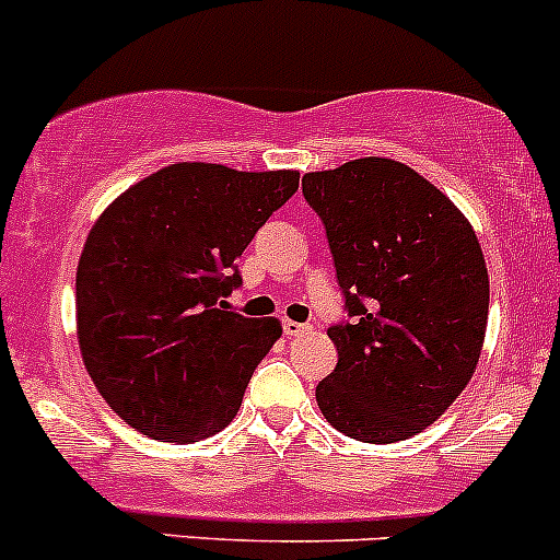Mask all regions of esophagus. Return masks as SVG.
Masks as SVG:
<instances>
[{"label": "esophagus", "instance_id": "1", "mask_svg": "<svg viewBox=\"0 0 560 560\" xmlns=\"http://www.w3.org/2000/svg\"><path fill=\"white\" fill-rule=\"evenodd\" d=\"M282 331H285L288 337H299V334H307V331H313V328H310L307 323H296V320H282Z\"/></svg>", "mask_w": 560, "mask_h": 560}]
</instances>
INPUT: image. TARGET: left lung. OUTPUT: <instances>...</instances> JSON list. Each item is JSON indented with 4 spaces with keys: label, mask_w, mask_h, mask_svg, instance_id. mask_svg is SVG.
<instances>
[{
    "label": "left lung",
    "mask_w": 560,
    "mask_h": 560,
    "mask_svg": "<svg viewBox=\"0 0 560 560\" xmlns=\"http://www.w3.org/2000/svg\"><path fill=\"white\" fill-rule=\"evenodd\" d=\"M326 226L353 323L328 328L337 369L323 418L372 445L409 440L469 385L488 326V269L464 212L394 159L348 161L302 180Z\"/></svg>",
    "instance_id": "obj_1"
}]
</instances>
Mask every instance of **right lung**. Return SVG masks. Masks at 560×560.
Segmentation results:
<instances>
[{
  "mask_svg": "<svg viewBox=\"0 0 560 560\" xmlns=\"http://www.w3.org/2000/svg\"><path fill=\"white\" fill-rule=\"evenodd\" d=\"M299 188V172L177 161L96 218L78 261L83 364L124 423L196 442L234 420L278 318H245L223 296L237 258Z\"/></svg>",
  "mask_w": 560,
  "mask_h": 560,
  "instance_id": "1",
  "label": "right lung"
}]
</instances>
